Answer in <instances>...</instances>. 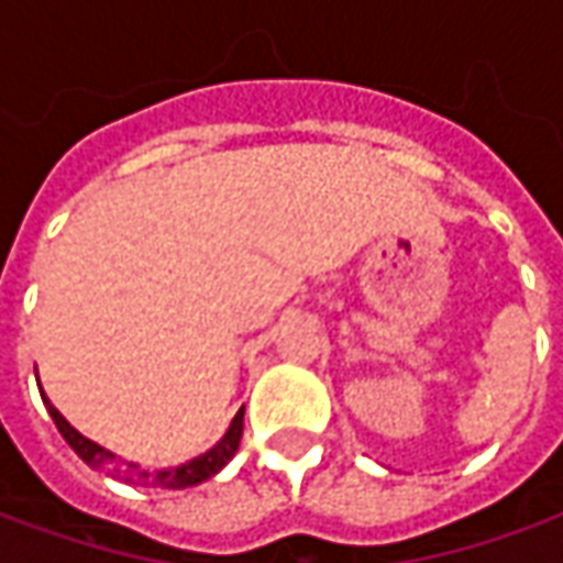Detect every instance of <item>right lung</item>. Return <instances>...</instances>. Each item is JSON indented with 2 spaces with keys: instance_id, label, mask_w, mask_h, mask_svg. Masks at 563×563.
<instances>
[{
  "instance_id": "1",
  "label": "right lung",
  "mask_w": 563,
  "mask_h": 563,
  "mask_svg": "<svg viewBox=\"0 0 563 563\" xmlns=\"http://www.w3.org/2000/svg\"><path fill=\"white\" fill-rule=\"evenodd\" d=\"M40 382V378H36ZM42 404L48 407V416L55 419L57 431H60V438L70 443L73 453L82 459L86 465L91 468H98V472H107L110 477H117V481H125V484H141V487H159V490H185V487H197L202 481H209V477H216L228 462L233 459V453L240 450V438H243V407L240 412L231 419V426L224 431V438L216 443V446H209L206 453L200 456L187 459L181 465H172V468H144L141 462H129V459H120L117 453H110L104 450L101 443L89 441L86 434H79L76 428L60 416V412L52 407V400L45 397L42 391Z\"/></svg>"
}]
</instances>
